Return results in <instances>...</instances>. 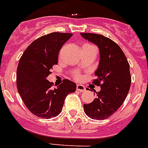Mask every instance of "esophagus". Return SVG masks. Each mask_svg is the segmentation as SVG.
Listing matches in <instances>:
<instances>
[{
    "instance_id": "34e87169",
    "label": "esophagus",
    "mask_w": 148,
    "mask_h": 148,
    "mask_svg": "<svg viewBox=\"0 0 148 148\" xmlns=\"http://www.w3.org/2000/svg\"><path fill=\"white\" fill-rule=\"evenodd\" d=\"M76 90L79 91V92H84V91L86 90V88L82 84H77L76 85Z\"/></svg>"
}]
</instances>
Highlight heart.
Segmentation results:
<instances>
[{"label": "heart", "instance_id": "1", "mask_svg": "<svg viewBox=\"0 0 148 148\" xmlns=\"http://www.w3.org/2000/svg\"><path fill=\"white\" fill-rule=\"evenodd\" d=\"M83 47H94L93 45H90V44H85V45H83ZM73 76L75 79H77L80 78V75H79V72H74L73 73Z\"/></svg>", "mask_w": 148, "mask_h": 148}]
</instances>
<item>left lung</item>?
<instances>
[{"mask_svg":"<svg viewBox=\"0 0 148 148\" xmlns=\"http://www.w3.org/2000/svg\"><path fill=\"white\" fill-rule=\"evenodd\" d=\"M81 36L97 45L101 56L93 83L101 90L95 91L97 98L83 104V108L90 118L102 120L113 115L128 94L131 84L130 64L120 47L111 39L90 33H81Z\"/></svg>","mask_w":148,"mask_h":148,"instance_id":"obj_1","label":"left lung"}]
</instances>
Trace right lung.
<instances>
[{
    "instance_id": "add662e5",
    "label": "right lung",
    "mask_w": 148,
    "mask_h": 148,
    "mask_svg": "<svg viewBox=\"0 0 148 148\" xmlns=\"http://www.w3.org/2000/svg\"><path fill=\"white\" fill-rule=\"evenodd\" d=\"M73 33H51L39 37L25 49L16 73L17 89L24 104L33 115L51 119L59 115L65 99L75 92L76 85L64 79L56 88L47 79L50 70L58 64L63 44Z\"/></svg>"
}]
</instances>
